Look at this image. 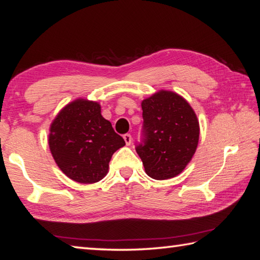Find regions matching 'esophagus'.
Instances as JSON below:
<instances>
[{"instance_id": "34e87169", "label": "esophagus", "mask_w": 260, "mask_h": 260, "mask_svg": "<svg viewBox=\"0 0 260 260\" xmlns=\"http://www.w3.org/2000/svg\"><path fill=\"white\" fill-rule=\"evenodd\" d=\"M123 137H124V141H125V143H126V145H131V143H132V135H131V134H125Z\"/></svg>"}]
</instances>
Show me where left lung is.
I'll return each instance as SVG.
<instances>
[{"label": "left lung", "instance_id": "obj_1", "mask_svg": "<svg viewBox=\"0 0 260 260\" xmlns=\"http://www.w3.org/2000/svg\"><path fill=\"white\" fill-rule=\"evenodd\" d=\"M143 139L136 146L145 172L155 180L179 175L197 151L200 126L194 110L179 93L158 90L142 102Z\"/></svg>", "mask_w": 260, "mask_h": 260}]
</instances>
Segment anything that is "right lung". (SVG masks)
Returning <instances> with one entry per match:
<instances>
[{
    "label": "right lung",
    "mask_w": 260,
    "mask_h": 260,
    "mask_svg": "<svg viewBox=\"0 0 260 260\" xmlns=\"http://www.w3.org/2000/svg\"><path fill=\"white\" fill-rule=\"evenodd\" d=\"M97 102L78 98L54 117L49 147L59 169L78 183L91 184L108 173L113 154L125 145Z\"/></svg>",
    "instance_id": "obj_1"
}]
</instances>
